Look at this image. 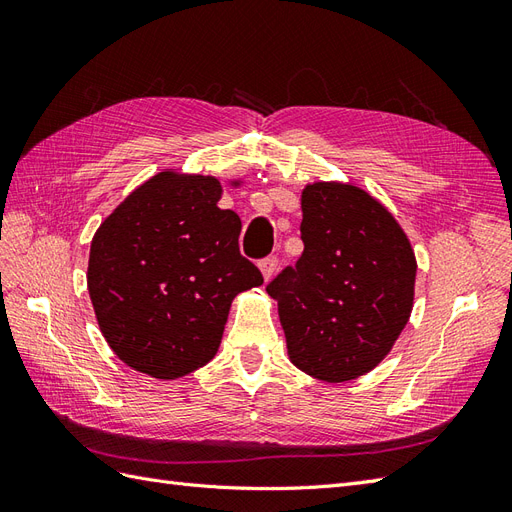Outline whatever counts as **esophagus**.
I'll list each match as a JSON object with an SVG mask.
<instances>
[{
  "mask_svg": "<svg viewBox=\"0 0 512 512\" xmlns=\"http://www.w3.org/2000/svg\"><path fill=\"white\" fill-rule=\"evenodd\" d=\"M277 265H280V262H277V256H267V258L260 260V271H262V277H265L267 282L275 275Z\"/></svg>",
  "mask_w": 512,
  "mask_h": 512,
  "instance_id": "esophagus-1",
  "label": "esophagus"
}]
</instances>
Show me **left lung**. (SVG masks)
Segmentation results:
<instances>
[{"instance_id": "1", "label": "left lung", "mask_w": 512, "mask_h": 512, "mask_svg": "<svg viewBox=\"0 0 512 512\" xmlns=\"http://www.w3.org/2000/svg\"><path fill=\"white\" fill-rule=\"evenodd\" d=\"M301 209L305 250L267 292L290 361L318 380L346 382L374 369L404 331L414 252L393 215L354 185H307Z\"/></svg>"}]
</instances>
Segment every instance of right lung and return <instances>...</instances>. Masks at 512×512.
Here are the masks:
<instances>
[{
	"label": "right lung",
	"mask_w": 512,
	"mask_h": 512,
	"mask_svg": "<svg viewBox=\"0 0 512 512\" xmlns=\"http://www.w3.org/2000/svg\"><path fill=\"white\" fill-rule=\"evenodd\" d=\"M222 185L160 173L98 228L87 288L100 331L119 359L160 380L209 363L232 299L262 273L239 252L241 220L220 209Z\"/></svg>",
	"instance_id": "right-lung-1"
}]
</instances>
